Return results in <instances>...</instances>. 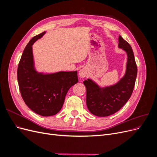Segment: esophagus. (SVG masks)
<instances>
[{
	"label": "esophagus",
	"instance_id": "esophagus-1",
	"mask_svg": "<svg viewBox=\"0 0 157 157\" xmlns=\"http://www.w3.org/2000/svg\"><path fill=\"white\" fill-rule=\"evenodd\" d=\"M78 75L80 78H85L88 76V71L85 68H82L79 71Z\"/></svg>",
	"mask_w": 157,
	"mask_h": 157
}]
</instances>
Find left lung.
<instances>
[{"label":"left lung","mask_w":157,"mask_h":157,"mask_svg":"<svg viewBox=\"0 0 157 157\" xmlns=\"http://www.w3.org/2000/svg\"><path fill=\"white\" fill-rule=\"evenodd\" d=\"M118 48L127 54L125 74L115 84L101 87L88 78L83 82L86 88V105L94 115L107 117L115 113L130 99L136 82L137 69L131 46L121 36L118 37Z\"/></svg>","instance_id":"8db88e82"}]
</instances>
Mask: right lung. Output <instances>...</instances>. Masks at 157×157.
Segmentation results:
<instances>
[{
	"instance_id": "1",
	"label": "right lung",
	"mask_w": 157,
	"mask_h": 157,
	"mask_svg": "<svg viewBox=\"0 0 157 157\" xmlns=\"http://www.w3.org/2000/svg\"><path fill=\"white\" fill-rule=\"evenodd\" d=\"M46 31L29 42L17 67V81L21 97L31 110L43 117L53 116L62 108L69 88L77 83V71L53 73L38 72L35 67L33 45Z\"/></svg>"
}]
</instances>
